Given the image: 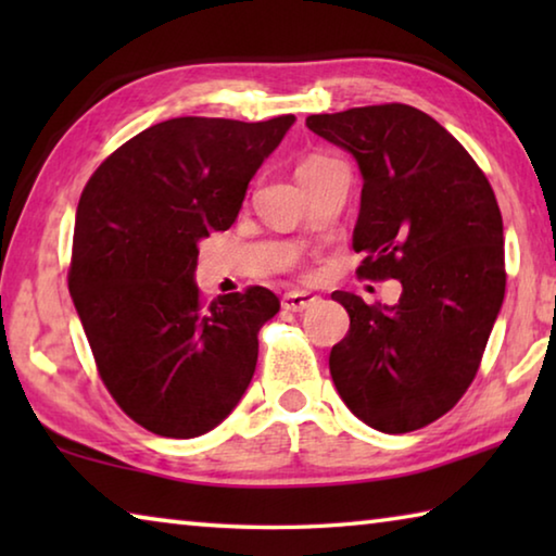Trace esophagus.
<instances>
[{
	"label": "esophagus",
	"instance_id": "esophagus-1",
	"mask_svg": "<svg viewBox=\"0 0 556 556\" xmlns=\"http://www.w3.org/2000/svg\"><path fill=\"white\" fill-rule=\"evenodd\" d=\"M318 296H314L312 291H287L285 299H281V306L287 312H306L308 306H314Z\"/></svg>",
	"mask_w": 556,
	"mask_h": 556
}]
</instances>
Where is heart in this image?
Listing matches in <instances>:
<instances>
[{"label": "heart", "mask_w": 556, "mask_h": 556, "mask_svg": "<svg viewBox=\"0 0 556 556\" xmlns=\"http://www.w3.org/2000/svg\"><path fill=\"white\" fill-rule=\"evenodd\" d=\"M328 162H333V159H331V156H321V154L306 156L304 162H301V164L296 166V178H299V176H304L306 172H314V168H321V166H326Z\"/></svg>", "instance_id": "heart-1"}]
</instances>
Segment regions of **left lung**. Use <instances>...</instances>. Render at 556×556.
<instances>
[{
  "label": "left lung",
  "mask_w": 556,
  "mask_h": 556,
  "mask_svg": "<svg viewBox=\"0 0 556 556\" xmlns=\"http://www.w3.org/2000/svg\"><path fill=\"white\" fill-rule=\"evenodd\" d=\"M306 127L361 168V277L402 285L394 306L333 291L351 331L328 368L357 419L407 434L476 378L505 296L503 215L485 174L427 112L392 102L312 115Z\"/></svg>",
  "instance_id": "8db88e82"
}]
</instances>
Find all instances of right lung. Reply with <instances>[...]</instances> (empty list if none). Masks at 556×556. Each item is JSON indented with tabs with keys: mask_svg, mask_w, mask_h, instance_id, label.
Returning a JSON list of instances; mask_svg holds the SVG:
<instances>
[{
	"mask_svg": "<svg viewBox=\"0 0 556 556\" xmlns=\"http://www.w3.org/2000/svg\"><path fill=\"white\" fill-rule=\"evenodd\" d=\"M176 117L139 131L83 188L68 289L100 378L137 425L193 439L238 407L279 299L250 287L201 304L199 242L228 230L294 125Z\"/></svg>",
	"mask_w": 556,
	"mask_h": 556,
	"instance_id": "right-lung-1",
	"label": "right lung"
}]
</instances>
